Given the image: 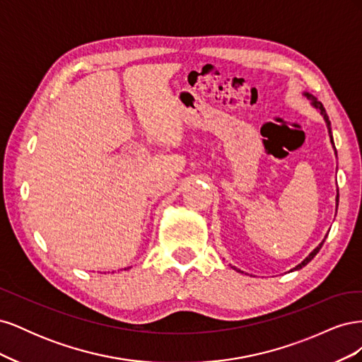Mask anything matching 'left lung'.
<instances>
[{
  "label": "left lung",
  "mask_w": 362,
  "mask_h": 362,
  "mask_svg": "<svg viewBox=\"0 0 362 362\" xmlns=\"http://www.w3.org/2000/svg\"><path fill=\"white\" fill-rule=\"evenodd\" d=\"M306 98H308V100L311 101V104L315 107V108H319V110H320V113H322V116L325 117V120H326V125H327V129H329V136H331V141H332V145H334V139H332V133H331V122H329V117H327V115H326V110H325V107L322 105V103L320 101H317V98H314L313 95H310V93H303ZM337 202H338V196H337ZM323 243H325V240H323V242L319 245V246H317L313 252H311V254L308 255V257H306L302 262H300V264H298V266H296L294 269H291V272L293 270H299V269H302L303 266H306V264H308V262L317 255V252H319L320 249H322V246H323Z\"/></svg>",
  "instance_id": "1"
}]
</instances>
